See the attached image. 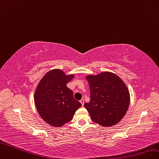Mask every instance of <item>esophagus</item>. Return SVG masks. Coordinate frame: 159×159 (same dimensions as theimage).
<instances>
[{"label":"esophagus","instance_id":"1","mask_svg":"<svg viewBox=\"0 0 159 159\" xmlns=\"http://www.w3.org/2000/svg\"><path fill=\"white\" fill-rule=\"evenodd\" d=\"M80 103L82 104V106H83L84 103V99H81V100H80Z\"/></svg>","mask_w":159,"mask_h":159}]
</instances>
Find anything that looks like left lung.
I'll list each match as a JSON object with an SVG mask.
<instances>
[{
	"label": "left lung",
	"mask_w": 159,
	"mask_h": 159,
	"mask_svg": "<svg viewBox=\"0 0 159 159\" xmlns=\"http://www.w3.org/2000/svg\"><path fill=\"white\" fill-rule=\"evenodd\" d=\"M90 100L84 106L93 121L104 127L115 125L125 115L129 107V90L118 76L111 72L86 76Z\"/></svg>",
	"instance_id": "obj_1"
}]
</instances>
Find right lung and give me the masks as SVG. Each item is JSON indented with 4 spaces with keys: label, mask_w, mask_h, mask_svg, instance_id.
Here are the masks:
<instances>
[{
    "label": "right lung",
    "mask_w": 159,
    "mask_h": 159,
    "mask_svg": "<svg viewBox=\"0 0 159 159\" xmlns=\"http://www.w3.org/2000/svg\"><path fill=\"white\" fill-rule=\"evenodd\" d=\"M74 76L66 75L62 70L53 69L43 76L37 86L35 105L41 117L50 125L63 126L73 119L75 111L82 106L66 86Z\"/></svg>",
    "instance_id": "1"
}]
</instances>
